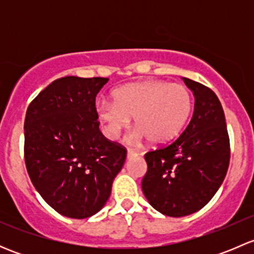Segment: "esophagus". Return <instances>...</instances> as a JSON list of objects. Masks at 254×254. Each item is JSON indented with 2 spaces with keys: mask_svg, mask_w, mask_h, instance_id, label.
<instances>
[{
  "mask_svg": "<svg viewBox=\"0 0 254 254\" xmlns=\"http://www.w3.org/2000/svg\"><path fill=\"white\" fill-rule=\"evenodd\" d=\"M137 156L136 151L131 150V148H127V158H134Z\"/></svg>",
  "mask_w": 254,
  "mask_h": 254,
  "instance_id": "34e87169",
  "label": "esophagus"
}]
</instances>
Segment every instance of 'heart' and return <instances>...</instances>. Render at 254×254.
<instances>
[{
	"label": "heart",
	"mask_w": 254,
	"mask_h": 254,
	"mask_svg": "<svg viewBox=\"0 0 254 254\" xmlns=\"http://www.w3.org/2000/svg\"><path fill=\"white\" fill-rule=\"evenodd\" d=\"M113 102H102L97 114L107 135L115 139L134 118L135 141L148 139L162 145L181 132L193 109V97L186 86L167 81L134 82L115 89Z\"/></svg>",
	"instance_id": "heart-1"
}]
</instances>
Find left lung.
<instances>
[{"mask_svg":"<svg viewBox=\"0 0 254 254\" xmlns=\"http://www.w3.org/2000/svg\"><path fill=\"white\" fill-rule=\"evenodd\" d=\"M195 97L188 127L177 139L145 153L142 191L157 211L172 217L205 206L221 186L230 163L224 109L204 84L183 78Z\"/></svg>","mask_w":254,"mask_h":254,"instance_id":"left-lung-1","label":"left lung"}]
</instances>
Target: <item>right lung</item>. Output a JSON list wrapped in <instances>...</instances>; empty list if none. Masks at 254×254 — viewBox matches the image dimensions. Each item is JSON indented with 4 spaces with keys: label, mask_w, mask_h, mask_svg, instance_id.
I'll return each instance as SVG.
<instances>
[{
    "label": "right lung",
    "mask_w": 254,
    "mask_h": 254,
    "mask_svg": "<svg viewBox=\"0 0 254 254\" xmlns=\"http://www.w3.org/2000/svg\"><path fill=\"white\" fill-rule=\"evenodd\" d=\"M108 78L67 76L43 89L27 109L24 161L33 186L54 210L86 219L108 200L127 148L99 130L96 96Z\"/></svg>",
    "instance_id": "add662e5"
}]
</instances>
